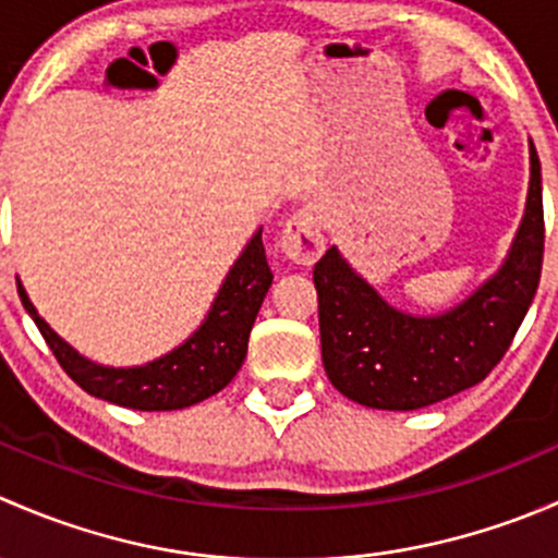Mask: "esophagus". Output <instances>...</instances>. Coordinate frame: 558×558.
<instances>
[{"instance_id": "1", "label": "esophagus", "mask_w": 558, "mask_h": 558, "mask_svg": "<svg viewBox=\"0 0 558 558\" xmlns=\"http://www.w3.org/2000/svg\"><path fill=\"white\" fill-rule=\"evenodd\" d=\"M280 251L294 264H313L324 253V232L311 205H302L286 218L278 240Z\"/></svg>"}]
</instances>
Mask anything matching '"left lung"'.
Returning a JSON list of instances; mask_svg holds the SVG:
<instances>
[{"label":"left lung","instance_id":"1","mask_svg":"<svg viewBox=\"0 0 558 558\" xmlns=\"http://www.w3.org/2000/svg\"><path fill=\"white\" fill-rule=\"evenodd\" d=\"M526 213L492 280L442 315H410L359 278L337 247L313 267L320 359L331 386L378 410H418L481 384L513 342L543 269V178L529 148Z\"/></svg>","mask_w":558,"mask_h":558}]
</instances>
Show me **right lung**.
<instances>
[{"instance_id":"1","label":"right lung","mask_w":558,"mask_h":558,"mask_svg":"<svg viewBox=\"0 0 558 558\" xmlns=\"http://www.w3.org/2000/svg\"><path fill=\"white\" fill-rule=\"evenodd\" d=\"M269 286H272V269L264 256L262 229H258L234 267L229 269L199 329L170 351L148 362L123 364V367L94 362L77 353L39 318L21 283L19 296L26 313L35 318L39 335L53 351L56 362L83 391L132 410H180L232 384L245 362L247 337H251L253 320Z\"/></svg>"}]
</instances>
